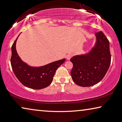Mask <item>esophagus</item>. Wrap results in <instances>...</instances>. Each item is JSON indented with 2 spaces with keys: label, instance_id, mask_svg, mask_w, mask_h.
Masks as SVG:
<instances>
[{
  "label": "esophagus",
  "instance_id": "34e87169",
  "mask_svg": "<svg viewBox=\"0 0 122 122\" xmlns=\"http://www.w3.org/2000/svg\"><path fill=\"white\" fill-rule=\"evenodd\" d=\"M72 56H73V54H72V53H70V54H68V55H67V56H66V59H67V60H70L71 58L72 57Z\"/></svg>",
  "mask_w": 122,
  "mask_h": 122
}]
</instances>
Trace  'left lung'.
Masks as SVG:
<instances>
[{
    "label": "left lung",
    "instance_id": "1",
    "mask_svg": "<svg viewBox=\"0 0 122 122\" xmlns=\"http://www.w3.org/2000/svg\"><path fill=\"white\" fill-rule=\"evenodd\" d=\"M95 36V44L88 53L76 55L70 59L73 63L72 78L79 86L87 87L97 84L103 78L110 66V42L102 31Z\"/></svg>",
    "mask_w": 122,
    "mask_h": 122
}]
</instances>
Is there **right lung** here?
Here are the masks:
<instances>
[{"label":"right lung","mask_w":122,"mask_h":122,"mask_svg":"<svg viewBox=\"0 0 122 122\" xmlns=\"http://www.w3.org/2000/svg\"><path fill=\"white\" fill-rule=\"evenodd\" d=\"M19 36L11 47L10 61L15 75L23 85L33 89H41L48 86L53 80L56 70L63 64L66 59L56 61L41 67L28 66L21 60L16 51V43Z\"/></svg>","instance_id":"1"}]
</instances>
